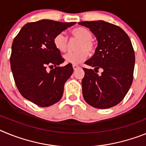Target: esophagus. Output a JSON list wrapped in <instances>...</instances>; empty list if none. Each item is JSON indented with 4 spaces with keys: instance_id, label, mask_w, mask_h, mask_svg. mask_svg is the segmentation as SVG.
Here are the masks:
<instances>
[{
    "instance_id": "esophagus-1",
    "label": "esophagus",
    "mask_w": 146,
    "mask_h": 146,
    "mask_svg": "<svg viewBox=\"0 0 146 146\" xmlns=\"http://www.w3.org/2000/svg\"><path fill=\"white\" fill-rule=\"evenodd\" d=\"M72 66H73V69H74V70H77V69H79V68H80L79 66L75 65V64H74V65Z\"/></svg>"
}]
</instances>
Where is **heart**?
Here are the masks:
<instances>
[{"label":"heart","instance_id":"heart-1","mask_svg":"<svg viewBox=\"0 0 146 146\" xmlns=\"http://www.w3.org/2000/svg\"><path fill=\"white\" fill-rule=\"evenodd\" d=\"M75 38L80 39L75 52H68L64 55V60L66 63L72 64H78L87 58L88 52L94 51V45L92 39V33L85 28H76L71 32ZM55 47L60 52H64L67 48V38L64 33H60L54 37Z\"/></svg>","mask_w":146,"mask_h":146}]
</instances>
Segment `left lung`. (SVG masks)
<instances>
[{
	"instance_id": "1",
	"label": "left lung",
	"mask_w": 146,
	"mask_h": 146,
	"mask_svg": "<svg viewBox=\"0 0 146 146\" xmlns=\"http://www.w3.org/2000/svg\"><path fill=\"white\" fill-rule=\"evenodd\" d=\"M89 28L96 36L95 53L85 64L94 69L83 68L82 95L94 108L107 109L121 102L133 80L135 56L131 40L120 27L103 20L78 23ZM103 70L101 76L96 70Z\"/></svg>"
}]
</instances>
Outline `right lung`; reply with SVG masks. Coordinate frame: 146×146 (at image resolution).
<instances>
[{"mask_svg":"<svg viewBox=\"0 0 146 146\" xmlns=\"http://www.w3.org/2000/svg\"><path fill=\"white\" fill-rule=\"evenodd\" d=\"M75 23L50 20L28 23L13 41L10 64L15 84L23 97L38 106H51L62 98L73 67L71 64L59 66L64 59L53 40Z\"/></svg>","mask_w":146,"mask_h":146,"instance_id":"1","label":"right lung"}]
</instances>
